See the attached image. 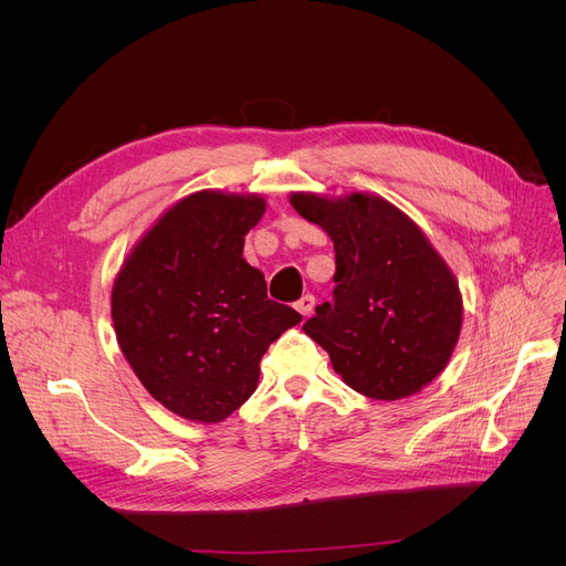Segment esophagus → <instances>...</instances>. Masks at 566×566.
Listing matches in <instances>:
<instances>
[{"instance_id":"34e87169","label":"esophagus","mask_w":566,"mask_h":566,"mask_svg":"<svg viewBox=\"0 0 566 566\" xmlns=\"http://www.w3.org/2000/svg\"><path fill=\"white\" fill-rule=\"evenodd\" d=\"M314 305H316V298L312 293H307V295H303V298L295 303V310H298L303 316H310L312 314V310H314Z\"/></svg>"}]
</instances>
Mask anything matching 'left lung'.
I'll list each match as a JSON object with an SVG mask.
<instances>
[{
    "label": "left lung",
    "mask_w": 566,
    "mask_h": 566,
    "mask_svg": "<svg viewBox=\"0 0 566 566\" xmlns=\"http://www.w3.org/2000/svg\"><path fill=\"white\" fill-rule=\"evenodd\" d=\"M291 206L333 238L337 265L333 303L318 305L303 331L355 392L382 401L420 392L461 335L463 303L448 263L380 197L295 192Z\"/></svg>",
    "instance_id": "obj_1"
}]
</instances>
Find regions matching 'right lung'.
Here are the masks:
<instances>
[{
    "label": "right lung",
    "instance_id": "1",
    "mask_svg": "<svg viewBox=\"0 0 566 566\" xmlns=\"http://www.w3.org/2000/svg\"><path fill=\"white\" fill-rule=\"evenodd\" d=\"M256 195L201 190L171 206L135 245L112 289L116 342L156 401L222 422L259 382V363L303 316L268 298L243 259L261 220Z\"/></svg>",
    "mask_w": 566,
    "mask_h": 566
}]
</instances>
